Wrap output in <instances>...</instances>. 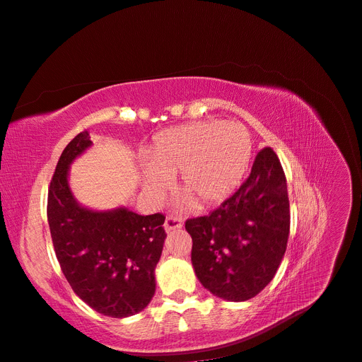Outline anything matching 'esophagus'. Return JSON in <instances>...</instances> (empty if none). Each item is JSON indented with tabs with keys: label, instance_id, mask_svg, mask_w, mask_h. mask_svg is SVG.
<instances>
[{
	"label": "esophagus",
	"instance_id": "esophagus-1",
	"mask_svg": "<svg viewBox=\"0 0 362 362\" xmlns=\"http://www.w3.org/2000/svg\"><path fill=\"white\" fill-rule=\"evenodd\" d=\"M183 226V221L182 218H179V216H167L165 218V223H163V229L167 232H171V230H177L180 229V227Z\"/></svg>",
	"mask_w": 362,
	"mask_h": 362
}]
</instances>
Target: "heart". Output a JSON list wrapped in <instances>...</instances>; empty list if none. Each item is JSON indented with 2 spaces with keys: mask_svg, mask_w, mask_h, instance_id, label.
I'll use <instances>...</instances> for the list:
<instances>
[{
  "mask_svg": "<svg viewBox=\"0 0 362 362\" xmlns=\"http://www.w3.org/2000/svg\"><path fill=\"white\" fill-rule=\"evenodd\" d=\"M250 158L252 139L241 124L189 122L154 136L144 153L142 187L159 197L179 174L177 191L197 208H208L240 187Z\"/></svg>",
  "mask_w": 362,
  "mask_h": 362,
  "instance_id": "1",
  "label": "heart"
}]
</instances>
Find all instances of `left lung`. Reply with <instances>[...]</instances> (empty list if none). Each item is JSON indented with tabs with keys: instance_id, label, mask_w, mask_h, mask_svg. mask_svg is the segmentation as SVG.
<instances>
[{
	"instance_id": "left-lung-1",
	"label": "left lung",
	"mask_w": 362,
	"mask_h": 362,
	"mask_svg": "<svg viewBox=\"0 0 362 362\" xmlns=\"http://www.w3.org/2000/svg\"><path fill=\"white\" fill-rule=\"evenodd\" d=\"M191 262L200 284L229 302H245L272 282L290 235L286 179L276 153L264 148L240 189L209 215L191 218Z\"/></svg>"
}]
</instances>
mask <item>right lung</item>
I'll use <instances>...</instances> for the list:
<instances>
[{
  "label": "right lung",
  "instance_id": "add662e5",
  "mask_svg": "<svg viewBox=\"0 0 362 362\" xmlns=\"http://www.w3.org/2000/svg\"><path fill=\"white\" fill-rule=\"evenodd\" d=\"M90 146L89 133L81 132L60 154L48 189L49 232L74 293L103 315L126 318L141 313L156 291L165 216L80 204L69 187V167Z\"/></svg>",
  "mask_w": 362,
  "mask_h": 362
}]
</instances>
